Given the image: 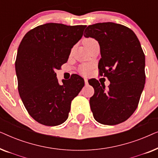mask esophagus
<instances>
[{
    "mask_svg": "<svg viewBox=\"0 0 158 158\" xmlns=\"http://www.w3.org/2000/svg\"><path fill=\"white\" fill-rule=\"evenodd\" d=\"M85 85H88V79L87 78H85Z\"/></svg>",
    "mask_w": 158,
    "mask_h": 158,
    "instance_id": "obj_1",
    "label": "esophagus"
}]
</instances>
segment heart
<instances>
[{
	"instance_id": "heart-1",
	"label": "heart",
	"mask_w": 158,
	"mask_h": 158,
	"mask_svg": "<svg viewBox=\"0 0 158 158\" xmlns=\"http://www.w3.org/2000/svg\"><path fill=\"white\" fill-rule=\"evenodd\" d=\"M95 42H96V40H94V39L93 38H87L85 39V40H84V44H85V46L87 47L88 46H89L90 44H92V43H94ZM90 70V67L88 65H84L81 68V72L82 73H83V74H87L88 73V71Z\"/></svg>"
}]
</instances>
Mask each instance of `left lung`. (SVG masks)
<instances>
[{
  "mask_svg": "<svg viewBox=\"0 0 158 158\" xmlns=\"http://www.w3.org/2000/svg\"><path fill=\"white\" fill-rule=\"evenodd\" d=\"M84 36L98 41L99 73L110 81L106 89L96 79L88 81L95 90L90 98L94 117L105 125L124 122L137 108L145 83V57L139 41L129 28L113 22L88 26Z\"/></svg>",
  "mask_w": 158,
  "mask_h": 158,
  "instance_id": "8db88e82",
  "label": "left lung"
}]
</instances>
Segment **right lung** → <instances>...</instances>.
<instances>
[{"label": "right lung", "mask_w": 158, "mask_h": 158, "mask_svg": "<svg viewBox=\"0 0 158 158\" xmlns=\"http://www.w3.org/2000/svg\"><path fill=\"white\" fill-rule=\"evenodd\" d=\"M85 27L45 23L28 31L19 44L15 62L19 93L28 113L40 124L65 122L71 101L84 86L83 78L76 74L60 85L55 70L68 61Z\"/></svg>", "instance_id": "obj_1"}]
</instances>
